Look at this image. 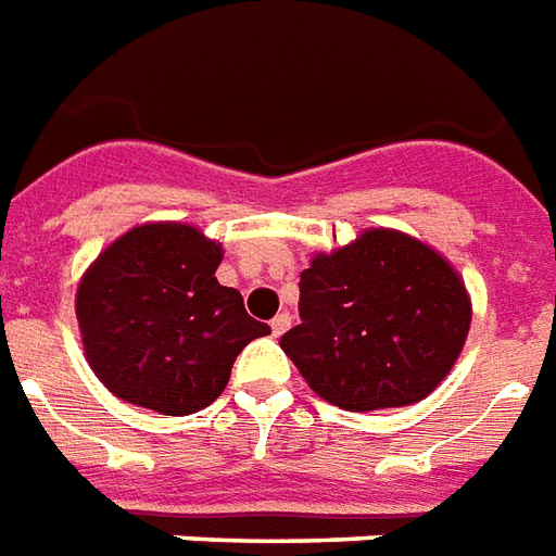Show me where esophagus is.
I'll use <instances>...</instances> for the list:
<instances>
[{
	"instance_id": "1",
	"label": "esophagus",
	"mask_w": 556,
	"mask_h": 556,
	"mask_svg": "<svg viewBox=\"0 0 556 556\" xmlns=\"http://www.w3.org/2000/svg\"><path fill=\"white\" fill-rule=\"evenodd\" d=\"M289 327H291V315H289V312H279L277 318L270 320V332H274L277 339H279V336H282V332L289 330Z\"/></svg>"
}]
</instances>
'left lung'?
Returning a JSON list of instances; mask_svg holds the SVG:
<instances>
[{"label":"left lung","mask_w":556,"mask_h":556,"mask_svg":"<svg viewBox=\"0 0 556 556\" xmlns=\"http://www.w3.org/2000/svg\"><path fill=\"white\" fill-rule=\"evenodd\" d=\"M300 324L282 351L351 413L421 401L466 344L471 303L454 267L401 232L368 229L300 274Z\"/></svg>","instance_id":"1"}]
</instances>
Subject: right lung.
Here are the masks:
<instances>
[{
  "label": "right lung",
  "instance_id": "1",
  "mask_svg": "<svg viewBox=\"0 0 556 556\" xmlns=\"http://www.w3.org/2000/svg\"><path fill=\"white\" fill-rule=\"evenodd\" d=\"M220 258L194 226L147 224L90 265L76 318L111 394L162 415H191L220 397L238 353L270 332L217 282Z\"/></svg>",
  "mask_w": 556,
  "mask_h": 556
}]
</instances>
